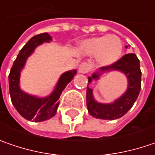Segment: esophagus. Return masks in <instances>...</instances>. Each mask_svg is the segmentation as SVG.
<instances>
[{
	"mask_svg": "<svg viewBox=\"0 0 155 155\" xmlns=\"http://www.w3.org/2000/svg\"><path fill=\"white\" fill-rule=\"evenodd\" d=\"M89 70V66L87 63H81V64L79 66V68H78V72L81 73V74H86L87 73Z\"/></svg>",
	"mask_w": 155,
	"mask_h": 155,
	"instance_id": "1",
	"label": "esophagus"
}]
</instances>
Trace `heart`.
<instances>
[{
  "label": "heart",
  "instance_id": "b5f03b06",
  "mask_svg": "<svg viewBox=\"0 0 155 155\" xmlns=\"http://www.w3.org/2000/svg\"><path fill=\"white\" fill-rule=\"evenodd\" d=\"M80 49L87 55H95L101 66H110L120 60L123 51L120 39L115 35L92 37L82 41Z\"/></svg>",
  "mask_w": 155,
  "mask_h": 155
}]
</instances>
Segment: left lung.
<instances>
[{
	"instance_id": "obj_1",
	"label": "left lung",
	"mask_w": 155,
	"mask_h": 155,
	"mask_svg": "<svg viewBox=\"0 0 155 155\" xmlns=\"http://www.w3.org/2000/svg\"><path fill=\"white\" fill-rule=\"evenodd\" d=\"M127 48L128 47L126 46ZM119 71L124 73L128 80V88L124 94L114 103L101 104L93 97L92 90L88 85L94 79L97 80L105 72ZM141 87V71L140 61L134 54H127L120 58L114 64L102 67L88 77L87 87V107L89 114L102 120H115L122 117L134 104Z\"/></svg>"
}]
</instances>
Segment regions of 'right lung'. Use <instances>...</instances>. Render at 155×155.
<instances>
[{"label":"right lung","mask_w":155,"mask_h":155,"mask_svg":"<svg viewBox=\"0 0 155 155\" xmlns=\"http://www.w3.org/2000/svg\"><path fill=\"white\" fill-rule=\"evenodd\" d=\"M52 37L48 33H43L32 37L21 49L16 60L11 68L8 81L11 101L17 112L26 120L41 122L54 117L57 112L59 98L67 85L76 74L77 71H68L63 73L58 80L54 91L46 97H38L24 92L20 87L21 72L26 64L27 59L34 53L38 46L44 42H50Z\"/></svg>","instance_id":"right-lung-1"}]
</instances>
